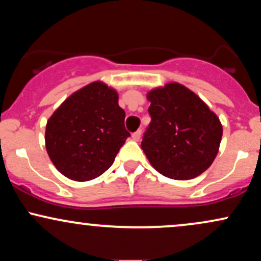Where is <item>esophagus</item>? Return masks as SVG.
Here are the masks:
<instances>
[{
  "label": "esophagus",
  "mask_w": 261,
  "mask_h": 261,
  "mask_svg": "<svg viewBox=\"0 0 261 261\" xmlns=\"http://www.w3.org/2000/svg\"><path fill=\"white\" fill-rule=\"evenodd\" d=\"M141 134H142V133H141V130H137L136 133L133 134V136H131V137H133L134 141H140V139H141Z\"/></svg>",
  "instance_id": "esophagus-1"
}]
</instances>
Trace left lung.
I'll return each instance as SVG.
<instances>
[{
  "instance_id": "left-lung-1",
  "label": "left lung",
  "mask_w": 261,
  "mask_h": 261,
  "mask_svg": "<svg viewBox=\"0 0 261 261\" xmlns=\"http://www.w3.org/2000/svg\"><path fill=\"white\" fill-rule=\"evenodd\" d=\"M146 97L151 122L141 148L151 166L175 180L202 174L220 149L223 128L218 116L178 82L151 89Z\"/></svg>"
}]
</instances>
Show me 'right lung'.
<instances>
[{
    "label": "right lung",
    "instance_id": "obj_1",
    "mask_svg": "<svg viewBox=\"0 0 261 261\" xmlns=\"http://www.w3.org/2000/svg\"><path fill=\"white\" fill-rule=\"evenodd\" d=\"M119 94L101 81L89 83L62 101L46 122L45 147L66 178L88 181L112 167L130 134Z\"/></svg>",
    "mask_w": 261,
    "mask_h": 261
}]
</instances>
